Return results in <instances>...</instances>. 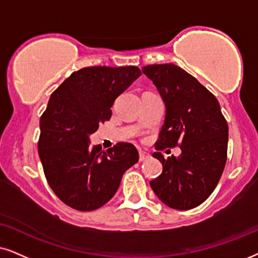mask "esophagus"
Wrapping results in <instances>:
<instances>
[{"mask_svg":"<svg viewBox=\"0 0 258 258\" xmlns=\"http://www.w3.org/2000/svg\"><path fill=\"white\" fill-rule=\"evenodd\" d=\"M150 157V155L148 152L143 151V150H139V161L143 162V161H146Z\"/></svg>","mask_w":258,"mask_h":258,"instance_id":"1","label":"esophagus"}]
</instances>
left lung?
Masks as SVG:
<instances>
[{
  "label": "left lung",
  "mask_w": 258,
  "mask_h": 258,
  "mask_svg": "<svg viewBox=\"0 0 258 258\" xmlns=\"http://www.w3.org/2000/svg\"><path fill=\"white\" fill-rule=\"evenodd\" d=\"M142 71L165 105L156 150L176 145L181 149L178 157L168 159L161 152L153 153L163 171L150 185L159 200L174 210L198 207L213 193L226 164L229 127L219 102L177 65H146Z\"/></svg>",
  "instance_id": "obj_1"
}]
</instances>
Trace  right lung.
<instances>
[{"instance_id": "right-lung-1", "label": "right lung", "mask_w": 258, "mask_h": 258, "mask_svg": "<svg viewBox=\"0 0 258 258\" xmlns=\"http://www.w3.org/2000/svg\"><path fill=\"white\" fill-rule=\"evenodd\" d=\"M140 75L137 67L83 68L52 93L40 118L38 152L48 184L68 206H103L138 162L135 145L119 143L102 151L101 145L90 146V135L110 119L114 101Z\"/></svg>"}]
</instances>
